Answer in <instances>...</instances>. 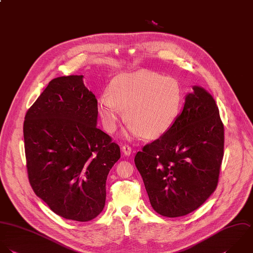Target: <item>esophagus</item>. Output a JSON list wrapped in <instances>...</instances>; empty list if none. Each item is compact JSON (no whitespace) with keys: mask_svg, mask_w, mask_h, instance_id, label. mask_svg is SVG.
Wrapping results in <instances>:
<instances>
[{"mask_svg":"<svg viewBox=\"0 0 253 253\" xmlns=\"http://www.w3.org/2000/svg\"><path fill=\"white\" fill-rule=\"evenodd\" d=\"M121 150H122V153H123L125 156H130L131 153H132V149H131V147L128 146V145H123L122 148H121Z\"/></svg>","mask_w":253,"mask_h":253,"instance_id":"34e87169","label":"esophagus"}]
</instances>
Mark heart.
<instances>
[{
	"mask_svg": "<svg viewBox=\"0 0 253 253\" xmlns=\"http://www.w3.org/2000/svg\"><path fill=\"white\" fill-rule=\"evenodd\" d=\"M182 87L173 78L142 70L121 74L98 97L97 110L104 129L113 133L125 110L133 136L156 139L175 123L182 105Z\"/></svg>",
	"mask_w": 253,
	"mask_h": 253,
	"instance_id": "1",
	"label": "heart"
}]
</instances>
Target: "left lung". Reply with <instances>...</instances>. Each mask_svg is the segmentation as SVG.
<instances>
[{"label":"left lung","mask_w":253,"mask_h":253,"mask_svg":"<svg viewBox=\"0 0 253 253\" xmlns=\"http://www.w3.org/2000/svg\"><path fill=\"white\" fill-rule=\"evenodd\" d=\"M224 142L215 99L203 87L193 86L173 126L134 160L158 214L182 217L211 196L219 181Z\"/></svg>","instance_id":"left-lung-1"}]
</instances>
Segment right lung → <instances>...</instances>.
I'll return each instance as SVG.
<instances>
[{
  "label": "right lung",
  "mask_w": 253,
  "mask_h": 253,
  "mask_svg": "<svg viewBox=\"0 0 253 253\" xmlns=\"http://www.w3.org/2000/svg\"><path fill=\"white\" fill-rule=\"evenodd\" d=\"M97 100L83 76L53 79L27 110L23 138L29 183L57 215L88 222L104 208L120 148L96 127Z\"/></svg>",
  "instance_id": "add662e5"
}]
</instances>
